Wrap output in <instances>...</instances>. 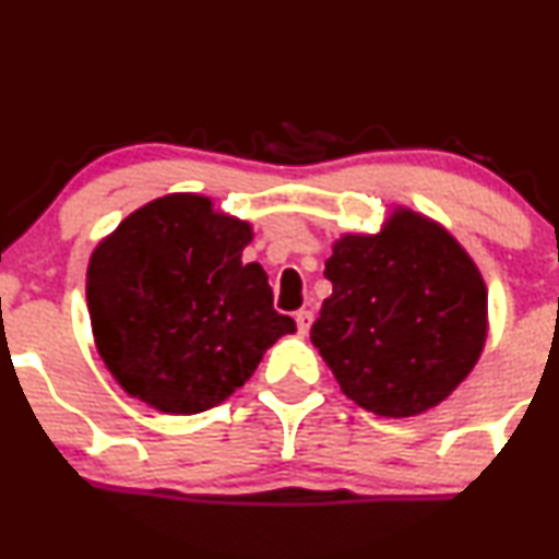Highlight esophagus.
<instances>
[{"label":"esophagus","mask_w":559,"mask_h":559,"mask_svg":"<svg viewBox=\"0 0 559 559\" xmlns=\"http://www.w3.org/2000/svg\"><path fill=\"white\" fill-rule=\"evenodd\" d=\"M294 318H297V328H299V333H301V335H307V333H309V328H312L314 314L309 312V309H299V312L294 314Z\"/></svg>","instance_id":"esophagus-1"}]
</instances>
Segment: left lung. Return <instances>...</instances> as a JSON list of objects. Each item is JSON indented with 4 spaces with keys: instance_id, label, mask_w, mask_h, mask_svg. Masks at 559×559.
Masks as SVG:
<instances>
[{
    "instance_id": "8db88e82",
    "label": "left lung",
    "mask_w": 559,
    "mask_h": 559,
    "mask_svg": "<svg viewBox=\"0 0 559 559\" xmlns=\"http://www.w3.org/2000/svg\"><path fill=\"white\" fill-rule=\"evenodd\" d=\"M333 294L312 338L354 403L416 416L468 378L487 341V286L435 221L399 207L380 234H346L325 262Z\"/></svg>"
}]
</instances>
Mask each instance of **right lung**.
Masks as SVG:
<instances>
[{"mask_svg": "<svg viewBox=\"0 0 559 559\" xmlns=\"http://www.w3.org/2000/svg\"><path fill=\"white\" fill-rule=\"evenodd\" d=\"M252 226L203 194H166L127 215L91 254L87 312L109 372L164 414H200L245 385L297 325L273 309Z\"/></svg>", "mask_w": 559, "mask_h": 559, "instance_id": "1", "label": "right lung"}]
</instances>
